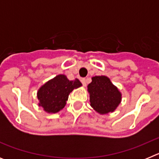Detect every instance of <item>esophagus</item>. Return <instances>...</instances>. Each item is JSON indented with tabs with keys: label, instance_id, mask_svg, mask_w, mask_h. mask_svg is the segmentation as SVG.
<instances>
[{
	"label": "esophagus",
	"instance_id": "esophagus-1",
	"mask_svg": "<svg viewBox=\"0 0 159 159\" xmlns=\"http://www.w3.org/2000/svg\"><path fill=\"white\" fill-rule=\"evenodd\" d=\"M81 82H82L83 85H84V87L87 86V80H86V79H82V80H81Z\"/></svg>",
	"mask_w": 159,
	"mask_h": 159
}]
</instances>
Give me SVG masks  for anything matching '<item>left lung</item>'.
Returning a JSON list of instances; mask_svg holds the SVG:
<instances>
[{
  "label": "left lung",
  "mask_w": 159,
  "mask_h": 159,
  "mask_svg": "<svg viewBox=\"0 0 159 159\" xmlns=\"http://www.w3.org/2000/svg\"><path fill=\"white\" fill-rule=\"evenodd\" d=\"M90 105L97 113L114 112L122 101V93L106 75H95L88 85Z\"/></svg>",
  "instance_id": "obj_1"
}]
</instances>
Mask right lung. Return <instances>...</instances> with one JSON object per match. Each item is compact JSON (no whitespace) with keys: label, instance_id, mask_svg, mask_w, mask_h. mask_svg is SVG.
<instances>
[{"label":"right lung","instance_id":"add662e5","mask_svg":"<svg viewBox=\"0 0 159 159\" xmlns=\"http://www.w3.org/2000/svg\"><path fill=\"white\" fill-rule=\"evenodd\" d=\"M81 86L82 84L78 79L69 80L65 75L60 74L38 89V106L48 114L57 113L65 107L69 94Z\"/></svg>","mask_w":159,"mask_h":159}]
</instances>
